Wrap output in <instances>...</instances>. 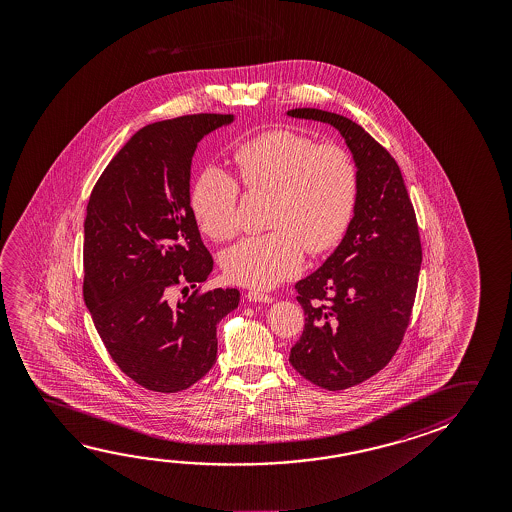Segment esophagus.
<instances>
[{
	"mask_svg": "<svg viewBox=\"0 0 512 512\" xmlns=\"http://www.w3.org/2000/svg\"><path fill=\"white\" fill-rule=\"evenodd\" d=\"M248 300L255 303H271L273 298L266 293H260V291H250L248 293Z\"/></svg>",
	"mask_w": 512,
	"mask_h": 512,
	"instance_id": "esophagus-1",
	"label": "esophagus"
}]
</instances>
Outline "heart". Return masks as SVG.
Here are the masks:
<instances>
[{"mask_svg": "<svg viewBox=\"0 0 512 512\" xmlns=\"http://www.w3.org/2000/svg\"><path fill=\"white\" fill-rule=\"evenodd\" d=\"M248 191L271 193L266 234L248 235L221 253L235 284L269 289L302 269L309 252L332 250L350 227L357 200V169L339 146H319L307 135L271 130L234 151ZM239 185L218 166L194 180L191 209L205 234L225 241L239 227Z\"/></svg>", "mask_w": 512, "mask_h": 512, "instance_id": "b5f03b06", "label": "heart"}]
</instances>
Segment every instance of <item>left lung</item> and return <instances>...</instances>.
<instances>
[{
  "instance_id": "8db88e82",
  "label": "left lung",
  "mask_w": 512,
  "mask_h": 512,
  "mask_svg": "<svg viewBox=\"0 0 512 512\" xmlns=\"http://www.w3.org/2000/svg\"><path fill=\"white\" fill-rule=\"evenodd\" d=\"M336 128L357 169L350 227L321 268L296 284L305 328L289 362L312 384L341 391L391 361L418 287L421 244L402 171L362 126L336 112L293 109Z\"/></svg>"
}]
</instances>
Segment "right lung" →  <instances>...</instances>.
Listing matches in <instances>:
<instances>
[{"label":"right lung","instance_id":"obj_1","mask_svg":"<svg viewBox=\"0 0 512 512\" xmlns=\"http://www.w3.org/2000/svg\"><path fill=\"white\" fill-rule=\"evenodd\" d=\"M234 114H193L144 126L94 185L84 221V300L112 361L157 393L209 373L216 328L237 289L169 302L171 287L205 282L212 257L191 209V164L205 135Z\"/></svg>","mask_w":512,"mask_h":512}]
</instances>
